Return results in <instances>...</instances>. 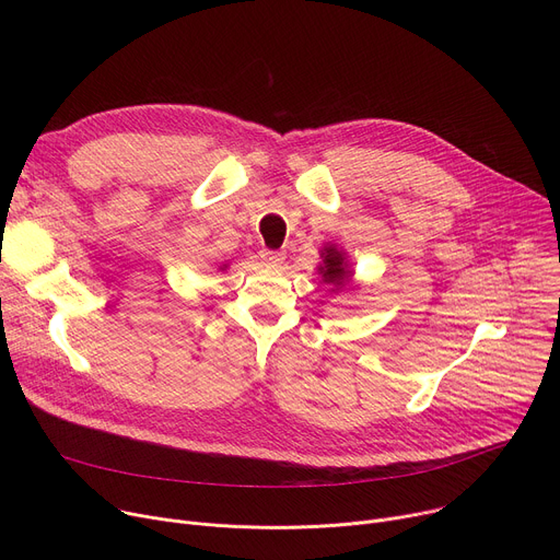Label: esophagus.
<instances>
[{
    "instance_id": "obj_1",
    "label": "esophagus",
    "mask_w": 560,
    "mask_h": 560,
    "mask_svg": "<svg viewBox=\"0 0 560 560\" xmlns=\"http://www.w3.org/2000/svg\"><path fill=\"white\" fill-rule=\"evenodd\" d=\"M285 259V253L281 250H261V261L266 266H281Z\"/></svg>"
}]
</instances>
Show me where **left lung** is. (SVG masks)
Instances as JSON below:
<instances>
[{"label":"left lung","instance_id":"obj_1","mask_svg":"<svg viewBox=\"0 0 560 560\" xmlns=\"http://www.w3.org/2000/svg\"><path fill=\"white\" fill-rule=\"evenodd\" d=\"M324 257H326V259H324V266L318 268V270L324 272V281H328V283H337V285L348 283L350 270L346 268L343 255H341L337 248H326Z\"/></svg>","mask_w":560,"mask_h":560}]
</instances>
